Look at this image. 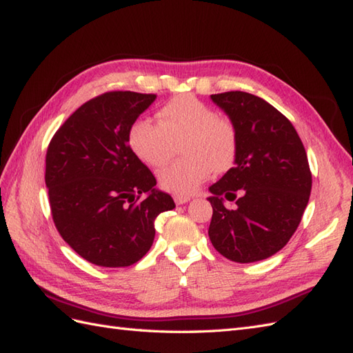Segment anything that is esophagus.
I'll use <instances>...</instances> for the list:
<instances>
[{
	"label": "esophagus",
	"instance_id": "esophagus-1",
	"mask_svg": "<svg viewBox=\"0 0 353 353\" xmlns=\"http://www.w3.org/2000/svg\"><path fill=\"white\" fill-rule=\"evenodd\" d=\"M174 201L176 205H183V203H187L188 201H190V196H183V194H175L174 196Z\"/></svg>",
	"mask_w": 353,
	"mask_h": 353
}]
</instances>
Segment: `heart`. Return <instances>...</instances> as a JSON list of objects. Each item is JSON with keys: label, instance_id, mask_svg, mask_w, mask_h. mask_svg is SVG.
Returning a JSON list of instances; mask_svg holds the SVG:
<instances>
[{"label": "heart", "instance_id": "b5f03b06", "mask_svg": "<svg viewBox=\"0 0 353 353\" xmlns=\"http://www.w3.org/2000/svg\"><path fill=\"white\" fill-rule=\"evenodd\" d=\"M159 124L137 119L128 130V145L134 156L151 168L169 161L181 145L179 159L157 174L163 190L192 194L211 172L225 174L234 168L239 152V130L230 117L192 94L170 99L157 112Z\"/></svg>", "mask_w": 353, "mask_h": 353}]
</instances>
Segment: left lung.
Here are the masks:
<instances>
[{
    "label": "left lung",
    "instance_id": "obj_1",
    "mask_svg": "<svg viewBox=\"0 0 353 353\" xmlns=\"http://www.w3.org/2000/svg\"><path fill=\"white\" fill-rule=\"evenodd\" d=\"M239 130L235 168L210 187L208 235L229 261H263L298 229L312 192L307 152L289 119L268 101L243 91L212 94ZM236 201L228 209L224 199Z\"/></svg>",
    "mask_w": 353,
    "mask_h": 353
}]
</instances>
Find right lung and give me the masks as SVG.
Returning a JSON list of instances; mask_svg holds the SVG:
<instances>
[{
    "instance_id": "obj_1",
    "label": "right lung",
    "mask_w": 353,
    "mask_h": 353,
    "mask_svg": "<svg viewBox=\"0 0 353 353\" xmlns=\"http://www.w3.org/2000/svg\"><path fill=\"white\" fill-rule=\"evenodd\" d=\"M156 97L100 94L76 109L49 142L45 181L55 228L97 266L141 261L156 235L154 220L175 208L168 193L154 188L156 176L128 145L132 124Z\"/></svg>"
}]
</instances>
